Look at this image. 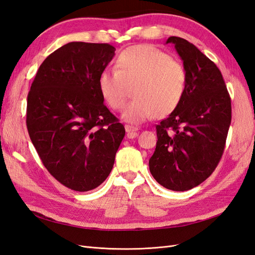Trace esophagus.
I'll return each instance as SVG.
<instances>
[{
    "label": "esophagus",
    "mask_w": 255,
    "mask_h": 255,
    "mask_svg": "<svg viewBox=\"0 0 255 255\" xmlns=\"http://www.w3.org/2000/svg\"><path fill=\"white\" fill-rule=\"evenodd\" d=\"M126 130H127V133H128V137H132V136H135V133L137 132L138 130V128H135V127H133V126H128V125H126Z\"/></svg>",
    "instance_id": "esophagus-1"
}]
</instances>
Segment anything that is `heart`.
Masks as SVG:
<instances>
[{
	"instance_id": "1",
	"label": "heart",
	"mask_w": 255,
	"mask_h": 255,
	"mask_svg": "<svg viewBox=\"0 0 255 255\" xmlns=\"http://www.w3.org/2000/svg\"><path fill=\"white\" fill-rule=\"evenodd\" d=\"M186 70L168 53L148 44L123 50L116 59L115 69H105L99 75L98 88L105 103L119 111L126 103L128 87L134 99L123 109L122 119L138 125L172 113L185 95Z\"/></svg>"
}]
</instances>
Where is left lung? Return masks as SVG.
<instances>
[{"label":"left lung","instance_id":"1","mask_svg":"<svg viewBox=\"0 0 255 255\" xmlns=\"http://www.w3.org/2000/svg\"><path fill=\"white\" fill-rule=\"evenodd\" d=\"M187 74L179 106L156 126L150 172L161 186L184 191L210 176L222 156L231 125V99L218 67L196 45L169 37Z\"/></svg>","mask_w":255,"mask_h":255}]
</instances>
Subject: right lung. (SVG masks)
I'll use <instances>...</instances> for the list:
<instances>
[{
  "label": "right lung",
  "instance_id": "add662e5",
  "mask_svg": "<svg viewBox=\"0 0 255 255\" xmlns=\"http://www.w3.org/2000/svg\"><path fill=\"white\" fill-rule=\"evenodd\" d=\"M115 51L107 43L63 45L43 60L27 96L30 140L48 171L75 191L106 180L126 135L98 88Z\"/></svg>",
  "mask_w": 255,
  "mask_h": 255
}]
</instances>
